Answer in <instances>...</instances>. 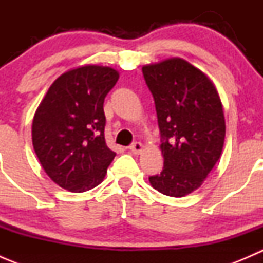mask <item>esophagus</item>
Returning a JSON list of instances; mask_svg holds the SVG:
<instances>
[{"label":"esophagus","mask_w":263,"mask_h":263,"mask_svg":"<svg viewBox=\"0 0 263 263\" xmlns=\"http://www.w3.org/2000/svg\"><path fill=\"white\" fill-rule=\"evenodd\" d=\"M129 151H132L134 154H140L142 151V148H144V145L141 144V142H134L132 145H129Z\"/></svg>","instance_id":"34e87169"}]
</instances>
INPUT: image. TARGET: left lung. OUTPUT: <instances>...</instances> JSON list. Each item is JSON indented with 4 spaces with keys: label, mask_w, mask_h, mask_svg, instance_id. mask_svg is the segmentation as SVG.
<instances>
[{
    "label": "left lung",
    "mask_w": 263,
    "mask_h": 263,
    "mask_svg": "<svg viewBox=\"0 0 263 263\" xmlns=\"http://www.w3.org/2000/svg\"><path fill=\"white\" fill-rule=\"evenodd\" d=\"M160 131L164 168L148 177L160 193L183 197L202 184L221 155L225 119L210 79L181 58L142 67Z\"/></svg>",
    "instance_id": "obj_1"
}]
</instances>
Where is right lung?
Here are the masks:
<instances>
[{"label":"right lung","instance_id":"add662e5","mask_svg":"<svg viewBox=\"0 0 263 263\" xmlns=\"http://www.w3.org/2000/svg\"><path fill=\"white\" fill-rule=\"evenodd\" d=\"M119 75L102 66L63 73L49 87L33 119V146L53 182L71 192L102 183L116 153L105 144L104 99Z\"/></svg>","mask_w":263,"mask_h":263}]
</instances>
